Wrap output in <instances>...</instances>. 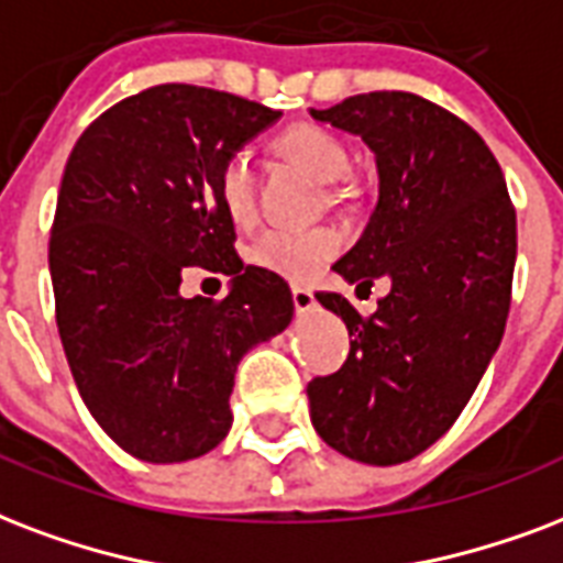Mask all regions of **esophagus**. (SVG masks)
Returning a JSON list of instances; mask_svg holds the SVG:
<instances>
[{
	"label": "esophagus",
	"instance_id": "obj_1",
	"mask_svg": "<svg viewBox=\"0 0 563 563\" xmlns=\"http://www.w3.org/2000/svg\"><path fill=\"white\" fill-rule=\"evenodd\" d=\"M313 305H317V299H313V294H311V290H308V287H294V308H296V313L313 311Z\"/></svg>",
	"mask_w": 563,
	"mask_h": 563
}]
</instances>
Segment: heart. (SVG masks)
I'll list each match as a JSON object with an SVG mask.
<instances>
[{
  "mask_svg": "<svg viewBox=\"0 0 563 563\" xmlns=\"http://www.w3.org/2000/svg\"><path fill=\"white\" fill-rule=\"evenodd\" d=\"M282 152L302 164L313 178L325 185L341 181L352 167V155L341 137L320 125H294L278 141ZM220 199L234 222H250L255 217V178H252L250 152H232L222 161ZM341 252V234L331 229H269L252 243L250 258L255 267L267 269L287 282H311L334 255Z\"/></svg>",
  "mask_w": 563,
  "mask_h": 563,
  "instance_id": "heart-1",
  "label": "heart"
}]
</instances>
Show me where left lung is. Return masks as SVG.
<instances>
[{
    "mask_svg": "<svg viewBox=\"0 0 563 563\" xmlns=\"http://www.w3.org/2000/svg\"><path fill=\"white\" fill-rule=\"evenodd\" d=\"M311 117L376 155V208L334 273L358 287L390 282L373 317L317 294L352 341L338 373L308 382L311 422L346 459L390 467L446 434L499 350L517 213L487 143L422 96L358 93Z\"/></svg>",
    "mask_w": 563,
    "mask_h": 563,
    "instance_id": "left-lung-1",
    "label": "left lung"
}]
</instances>
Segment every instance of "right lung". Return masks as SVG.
I'll return each instance as SVG.
<instances>
[{
  "label": "right lung",
  "instance_id": "right-lung-1",
  "mask_svg": "<svg viewBox=\"0 0 563 563\" xmlns=\"http://www.w3.org/2000/svg\"><path fill=\"white\" fill-rule=\"evenodd\" d=\"M282 111L196 85L108 108L69 152L49 238L58 334L87 411L129 455L199 459L232 429L252 346L294 320L282 276L243 267L222 161ZM185 266L233 276L220 303L177 294Z\"/></svg>",
  "mask_w": 563,
  "mask_h": 563
}]
</instances>
